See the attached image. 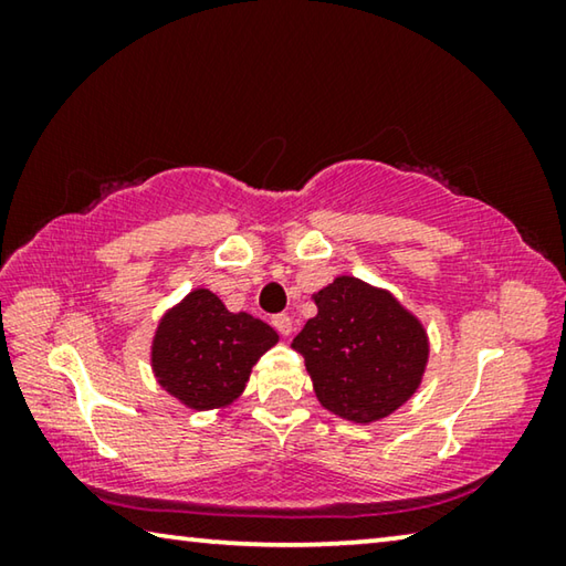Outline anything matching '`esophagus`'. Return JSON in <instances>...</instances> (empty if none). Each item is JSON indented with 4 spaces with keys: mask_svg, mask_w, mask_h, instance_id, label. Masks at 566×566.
<instances>
[{
    "mask_svg": "<svg viewBox=\"0 0 566 566\" xmlns=\"http://www.w3.org/2000/svg\"><path fill=\"white\" fill-rule=\"evenodd\" d=\"M272 324H274V329L282 334V337H290V334H292V317H290V314H276V317H272Z\"/></svg>",
    "mask_w": 566,
    "mask_h": 566,
    "instance_id": "1",
    "label": "esophagus"
}]
</instances>
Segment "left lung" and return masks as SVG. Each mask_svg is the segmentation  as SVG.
<instances>
[{
  "instance_id": "obj_1",
  "label": "left lung",
  "mask_w": 566,
  "mask_h": 566,
  "mask_svg": "<svg viewBox=\"0 0 566 566\" xmlns=\"http://www.w3.org/2000/svg\"><path fill=\"white\" fill-rule=\"evenodd\" d=\"M314 304L317 317L292 349L304 357L322 407L359 424L389 417L424 375V327L389 292L354 276H337Z\"/></svg>"
}]
</instances>
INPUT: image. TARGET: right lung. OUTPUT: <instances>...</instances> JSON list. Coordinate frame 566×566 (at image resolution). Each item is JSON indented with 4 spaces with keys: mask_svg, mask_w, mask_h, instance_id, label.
Segmentation results:
<instances>
[{
    "mask_svg": "<svg viewBox=\"0 0 566 566\" xmlns=\"http://www.w3.org/2000/svg\"><path fill=\"white\" fill-rule=\"evenodd\" d=\"M276 339L270 324L229 312L209 290H195L159 322L151 369L181 405L224 407L242 395L249 371Z\"/></svg>",
    "mask_w": 566,
    "mask_h": 566,
    "instance_id": "obj_1",
    "label": "right lung"
}]
</instances>
